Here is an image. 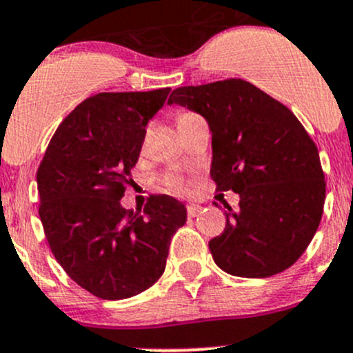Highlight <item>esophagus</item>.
Segmentation results:
<instances>
[{"label": "esophagus", "instance_id": "obj_1", "mask_svg": "<svg viewBox=\"0 0 353 353\" xmlns=\"http://www.w3.org/2000/svg\"><path fill=\"white\" fill-rule=\"evenodd\" d=\"M186 212H188V216H198L199 213H201V206L194 205V203H190V205L186 206Z\"/></svg>", "mask_w": 353, "mask_h": 353}]
</instances>
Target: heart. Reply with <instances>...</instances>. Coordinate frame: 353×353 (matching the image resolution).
Returning a JSON list of instances; mask_svg holds the SVG:
<instances>
[{
	"mask_svg": "<svg viewBox=\"0 0 353 353\" xmlns=\"http://www.w3.org/2000/svg\"><path fill=\"white\" fill-rule=\"evenodd\" d=\"M188 116H191V114L190 112L179 114V116H177V123H179L181 119H184V117H188ZM167 184H169L170 190L181 191V190H183V186H184V181H183V177L172 176V177H169V179H167Z\"/></svg>",
	"mask_w": 353,
	"mask_h": 353,
	"instance_id": "b5f03b06",
	"label": "heart"
}]
</instances>
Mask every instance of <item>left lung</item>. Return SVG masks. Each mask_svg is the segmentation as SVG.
Here are the masks:
<instances>
[{
	"mask_svg": "<svg viewBox=\"0 0 353 353\" xmlns=\"http://www.w3.org/2000/svg\"><path fill=\"white\" fill-rule=\"evenodd\" d=\"M169 104L208 121L210 176L219 191L239 194V206L225 213V230L208 243L213 261L245 279L290 268L314 237L326 196L318 148L301 121L241 78L179 87Z\"/></svg>",
	"mask_w": 353,
	"mask_h": 353,
	"instance_id": "1",
	"label": "left lung"
}]
</instances>
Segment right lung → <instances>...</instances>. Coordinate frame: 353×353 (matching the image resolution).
I'll list each match as a JSON object with an SVG mask.
<instances>
[{
	"instance_id": "obj_1",
	"label": "right lung",
	"mask_w": 353,
	"mask_h": 353,
	"mask_svg": "<svg viewBox=\"0 0 353 353\" xmlns=\"http://www.w3.org/2000/svg\"><path fill=\"white\" fill-rule=\"evenodd\" d=\"M170 88L102 92L59 124L37 169L39 216L56 261L105 301L133 297L165 270L170 237L186 223L176 198L154 194L143 208L119 199L133 183L148 119Z\"/></svg>"
}]
</instances>
